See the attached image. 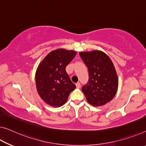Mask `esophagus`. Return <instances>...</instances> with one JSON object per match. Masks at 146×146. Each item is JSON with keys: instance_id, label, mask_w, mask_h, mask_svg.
<instances>
[{"instance_id": "esophagus-1", "label": "esophagus", "mask_w": 146, "mask_h": 146, "mask_svg": "<svg viewBox=\"0 0 146 146\" xmlns=\"http://www.w3.org/2000/svg\"><path fill=\"white\" fill-rule=\"evenodd\" d=\"M76 86H77V88H79L80 87V82H77V83H76Z\"/></svg>"}]
</instances>
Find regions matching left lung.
<instances>
[{"label":"left lung","instance_id":"1","mask_svg":"<svg viewBox=\"0 0 146 146\" xmlns=\"http://www.w3.org/2000/svg\"><path fill=\"white\" fill-rule=\"evenodd\" d=\"M88 68V82L82 87L86 100L94 106L107 104L113 98L118 88V79L111 60L103 52H80Z\"/></svg>","mask_w":146,"mask_h":146}]
</instances>
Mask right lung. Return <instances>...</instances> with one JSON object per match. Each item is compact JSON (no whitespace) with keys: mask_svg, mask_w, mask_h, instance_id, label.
<instances>
[{"mask_svg":"<svg viewBox=\"0 0 146 146\" xmlns=\"http://www.w3.org/2000/svg\"><path fill=\"white\" fill-rule=\"evenodd\" d=\"M76 52L58 49L52 51L36 70L35 81L38 93L43 101L51 106L60 107L66 103L76 88L66 68L73 60Z\"/></svg>","mask_w":146,"mask_h":146,"instance_id":"add662e5","label":"right lung"}]
</instances>
